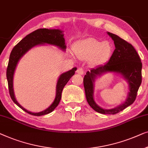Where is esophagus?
Listing matches in <instances>:
<instances>
[{
	"instance_id": "34e87169",
	"label": "esophagus",
	"mask_w": 148,
	"mask_h": 148,
	"mask_svg": "<svg viewBox=\"0 0 148 148\" xmlns=\"http://www.w3.org/2000/svg\"><path fill=\"white\" fill-rule=\"evenodd\" d=\"M77 73L79 74H84V70L82 69V68H78V70H77Z\"/></svg>"
}]
</instances>
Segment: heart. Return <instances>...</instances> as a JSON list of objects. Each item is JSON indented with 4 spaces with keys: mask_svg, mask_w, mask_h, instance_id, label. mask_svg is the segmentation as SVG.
<instances>
[{
    "mask_svg": "<svg viewBox=\"0 0 148 148\" xmlns=\"http://www.w3.org/2000/svg\"><path fill=\"white\" fill-rule=\"evenodd\" d=\"M74 51L80 60H89L92 66H100L111 57L113 46L108 41L102 42L95 38H88L79 42Z\"/></svg>",
    "mask_w": 148,
    "mask_h": 148,
    "instance_id": "1",
    "label": "heart"
}]
</instances>
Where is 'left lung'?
<instances>
[{
	"instance_id": "8db88e82",
	"label": "left lung",
	"mask_w": 148,
	"mask_h": 148,
	"mask_svg": "<svg viewBox=\"0 0 148 148\" xmlns=\"http://www.w3.org/2000/svg\"><path fill=\"white\" fill-rule=\"evenodd\" d=\"M107 34L114 41L115 49L108 62L87 71L84 77V86L87 102L95 111L101 114L115 115L134 103L136 100L141 84L142 64L132 44L113 33L107 32ZM107 72L120 75L128 82L129 88L126 101L120 106L110 110L99 107L94 99L95 81L98 77Z\"/></svg>"
}]
</instances>
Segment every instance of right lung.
Segmentation results:
<instances>
[{
    "label": "right lung",
    "instance_id": "right-lung-1",
    "mask_svg": "<svg viewBox=\"0 0 148 148\" xmlns=\"http://www.w3.org/2000/svg\"><path fill=\"white\" fill-rule=\"evenodd\" d=\"M64 32L61 29H39L35 30V32L31 33L30 34L25 37L19 43H18L13 47L11 53L10 54L9 64L7 69V78L9 85V94L12 101L23 110L24 111L35 116H41L47 115L52 112L56 107H58L62 97V92L64 87L67 84V82L71 78V77L74 75L75 71L77 70V68H73L69 71L64 72L60 75L58 79L57 84L56 88V97L55 99L51 105L48 108L38 113H33L29 111L24 107H23L18 101H16L15 96H14V88H13V78L14 74L15 71L16 66L21 59V58L28 51H29L33 47L37 45H44L48 44L58 47V48L62 49V51H66V45L65 43V39L64 37Z\"/></svg>",
    "mask_w": 148,
    "mask_h": 148
}]
</instances>
